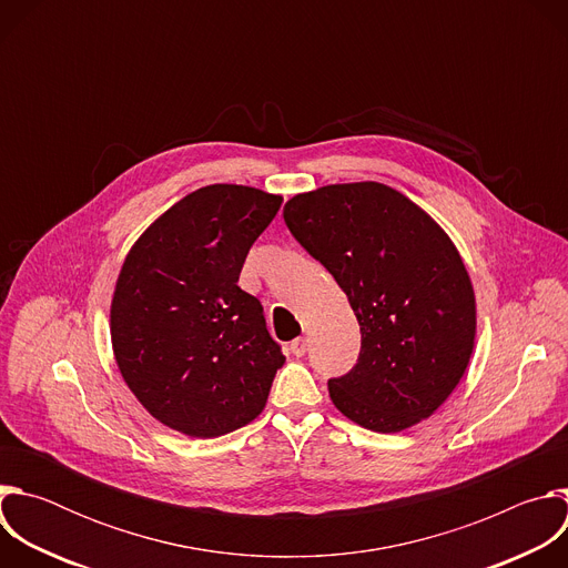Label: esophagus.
<instances>
[{
  "label": "esophagus",
  "instance_id": "34e87169",
  "mask_svg": "<svg viewBox=\"0 0 568 568\" xmlns=\"http://www.w3.org/2000/svg\"><path fill=\"white\" fill-rule=\"evenodd\" d=\"M307 346H310V344H307V339H305V337H298V339H294V342H292L290 351H292V355H294V357H303V355L307 353Z\"/></svg>",
  "mask_w": 568,
  "mask_h": 568
}]
</instances>
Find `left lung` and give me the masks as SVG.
<instances>
[{
    "label": "left lung",
    "mask_w": 568,
    "mask_h": 568,
    "mask_svg": "<svg viewBox=\"0 0 568 568\" xmlns=\"http://www.w3.org/2000/svg\"><path fill=\"white\" fill-rule=\"evenodd\" d=\"M283 217L359 321L355 368L328 382L335 407L379 434L429 418L465 375L476 337L474 290L452 237L379 182L298 193Z\"/></svg>",
    "instance_id": "obj_1"
}]
</instances>
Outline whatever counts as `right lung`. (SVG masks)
<instances>
[{
    "instance_id": "1",
    "label": "right lung",
    "mask_w": 568,
    "mask_h": 568,
    "mask_svg": "<svg viewBox=\"0 0 568 568\" xmlns=\"http://www.w3.org/2000/svg\"><path fill=\"white\" fill-rule=\"evenodd\" d=\"M283 197L211 184L161 213L128 252L110 305L116 366L143 409L191 438L261 416L285 364L240 270Z\"/></svg>"
}]
</instances>
